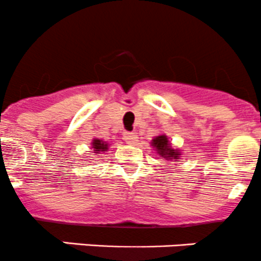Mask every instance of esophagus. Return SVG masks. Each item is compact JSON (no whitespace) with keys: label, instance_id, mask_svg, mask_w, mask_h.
<instances>
[{"label":"esophagus","instance_id":"esophagus-1","mask_svg":"<svg viewBox=\"0 0 261 261\" xmlns=\"http://www.w3.org/2000/svg\"><path fill=\"white\" fill-rule=\"evenodd\" d=\"M123 138L129 144H133L137 141V134L133 132H123Z\"/></svg>","mask_w":261,"mask_h":261}]
</instances>
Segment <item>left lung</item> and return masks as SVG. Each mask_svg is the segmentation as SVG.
I'll return each mask as SVG.
<instances>
[{
	"mask_svg": "<svg viewBox=\"0 0 261 261\" xmlns=\"http://www.w3.org/2000/svg\"><path fill=\"white\" fill-rule=\"evenodd\" d=\"M154 148L157 149L160 156L164 157V160H175L179 154V152H176L175 149H172L171 147L167 143V138L165 136H159L152 141Z\"/></svg>",
	"mask_w": 261,
	"mask_h": 261,
	"instance_id": "obj_1",
	"label": "left lung"
}]
</instances>
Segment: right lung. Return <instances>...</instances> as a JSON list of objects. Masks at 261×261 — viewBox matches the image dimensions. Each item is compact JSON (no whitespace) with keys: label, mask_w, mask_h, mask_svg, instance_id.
Here are the masks:
<instances>
[{"label":"right lung","mask_w":261,"mask_h":261,"mask_svg":"<svg viewBox=\"0 0 261 261\" xmlns=\"http://www.w3.org/2000/svg\"><path fill=\"white\" fill-rule=\"evenodd\" d=\"M92 148H94L95 152L107 151V149H108V144H105L104 142L99 141V139H94V142H92Z\"/></svg>","instance_id":"right-lung-1"}]
</instances>
